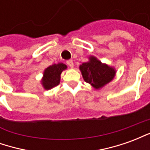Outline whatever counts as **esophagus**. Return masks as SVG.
<instances>
[{
	"label": "esophagus",
	"mask_w": 150,
	"mask_h": 150,
	"mask_svg": "<svg viewBox=\"0 0 150 150\" xmlns=\"http://www.w3.org/2000/svg\"><path fill=\"white\" fill-rule=\"evenodd\" d=\"M67 65H68L71 68H73V67H74V62H73V61H72L71 59L67 60Z\"/></svg>",
	"instance_id": "34e87169"
}]
</instances>
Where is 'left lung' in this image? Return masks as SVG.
<instances>
[{
  "label": "left lung",
  "mask_w": 150,
  "mask_h": 150,
  "mask_svg": "<svg viewBox=\"0 0 150 150\" xmlns=\"http://www.w3.org/2000/svg\"><path fill=\"white\" fill-rule=\"evenodd\" d=\"M89 59L90 61L83 62L79 67L85 82L99 89L112 80L116 74L112 67L102 63L92 56Z\"/></svg>",
  "instance_id": "8db88e82"
}]
</instances>
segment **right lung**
<instances>
[{"label":"right lung","instance_id":"right-lung-1","mask_svg":"<svg viewBox=\"0 0 150 150\" xmlns=\"http://www.w3.org/2000/svg\"><path fill=\"white\" fill-rule=\"evenodd\" d=\"M66 68L67 66L63 63H58L48 67L44 71L42 81L44 88L48 90L59 85L60 82V75Z\"/></svg>","mask_w":150,"mask_h":150}]
</instances>
